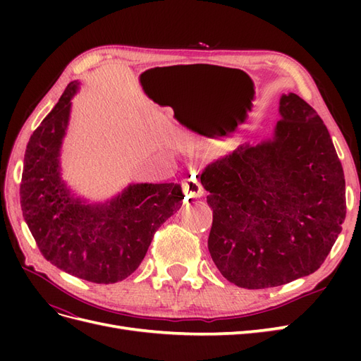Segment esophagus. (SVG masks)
Masks as SVG:
<instances>
[{"instance_id":"34e87169","label":"esophagus","mask_w":361,"mask_h":361,"mask_svg":"<svg viewBox=\"0 0 361 361\" xmlns=\"http://www.w3.org/2000/svg\"><path fill=\"white\" fill-rule=\"evenodd\" d=\"M182 190L187 195V199H199L203 195L204 190L202 187V183L199 180V178L195 174H187L182 180Z\"/></svg>"}]
</instances>
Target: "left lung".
Here are the masks:
<instances>
[{
	"label": "left lung",
	"mask_w": 361,
	"mask_h": 361,
	"mask_svg": "<svg viewBox=\"0 0 361 361\" xmlns=\"http://www.w3.org/2000/svg\"><path fill=\"white\" fill-rule=\"evenodd\" d=\"M274 138L209 164L202 185L214 220L207 248L231 283L274 288L309 276L329 256L346 215L345 176L322 118L283 94Z\"/></svg>",
	"instance_id": "8db88e82"
}]
</instances>
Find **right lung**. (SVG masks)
Listing matches in <instances>:
<instances>
[{"instance_id":"1","label":"right lung","mask_w":361,"mask_h":361,"mask_svg":"<svg viewBox=\"0 0 361 361\" xmlns=\"http://www.w3.org/2000/svg\"><path fill=\"white\" fill-rule=\"evenodd\" d=\"M71 82L54 110L32 133L25 150L20 207L47 260L78 279L117 283L140 267L159 226L180 209L179 183H135L104 204H85L60 178V147L66 134Z\"/></svg>"}]
</instances>
